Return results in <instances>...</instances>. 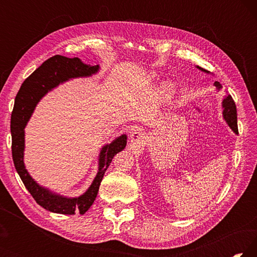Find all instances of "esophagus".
Listing matches in <instances>:
<instances>
[{
  "label": "esophagus",
  "instance_id": "esophagus-1",
  "mask_svg": "<svg viewBox=\"0 0 257 257\" xmlns=\"http://www.w3.org/2000/svg\"><path fill=\"white\" fill-rule=\"evenodd\" d=\"M145 141V134L142 132V130H134V132L130 134V142L133 144H142L143 142Z\"/></svg>",
  "mask_w": 257,
  "mask_h": 257
}]
</instances>
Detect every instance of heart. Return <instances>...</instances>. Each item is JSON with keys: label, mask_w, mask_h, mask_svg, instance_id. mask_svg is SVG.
I'll return each instance as SVG.
<instances>
[{"label": "heart", "mask_w": 257, "mask_h": 257, "mask_svg": "<svg viewBox=\"0 0 257 257\" xmlns=\"http://www.w3.org/2000/svg\"><path fill=\"white\" fill-rule=\"evenodd\" d=\"M172 89H173V87L171 85H167V86H165V88H164V90L167 93H171Z\"/></svg>", "instance_id": "b5f03b06"}]
</instances>
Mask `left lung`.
Masks as SVG:
<instances>
[{"label":"left lung","mask_w":257,"mask_h":257,"mask_svg":"<svg viewBox=\"0 0 257 257\" xmlns=\"http://www.w3.org/2000/svg\"><path fill=\"white\" fill-rule=\"evenodd\" d=\"M199 70H202L204 72H208L205 69H203L201 67H197ZM214 85L217 87V89L221 88V85L219 81H215ZM222 106H223V118L227 121V123L229 124V127L231 128L234 133L238 134V125H237V108H236V104H234L232 97L228 95L227 97L223 99L222 102Z\"/></svg>","instance_id":"1"}]
</instances>
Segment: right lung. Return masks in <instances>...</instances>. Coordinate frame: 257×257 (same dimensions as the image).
Segmentation results:
<instances>
[{
	"label": "right lung",
	"mask_w": 257,
	"mask_h": 257,
	"mask_svg": "<svg viewBox=\"0 0 257 257\" xmlns=\"http://www.w3.org/2000/svg\"><path fill=\"white\" fill-rule=\"evenodd\" d=\"M98 66H89L82 63L78 58H66L62 55H54L43 62L23 85L15 99L14 111L11 114V135H12V159L16 170L23 180L24 185L35 201L45 210L59 214H84L92 206L97 196L99 185L103 179L113 156L122 151L127 144V136L122 135L113 141L111 144L103 146L99 153L98 172L94 181L84 195L79 197L68 198L52 193L37 184L29 176L24 164L25 150V125L29 120L35 106L44 95L62 82L71 78L88 77L98 71Z\"/></svg>",
	"instance_id": "right-lung-1"
}]
</instances>
